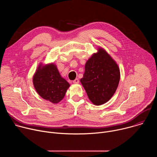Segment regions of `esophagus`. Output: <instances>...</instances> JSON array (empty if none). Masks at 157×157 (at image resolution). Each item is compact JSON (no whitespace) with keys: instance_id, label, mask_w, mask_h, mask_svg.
Listing matches in <instances>:
<instances>
[{"instance_id":"34e87169","label":"esophagus","mask_w":157,"mask_h":157,"mask_svg":"<svg viewBox=\"0 0 157 157\" xmlns=\"http://www.w3.org/2000/svg\"><path fill=\"white\" fill-rule=\"evenodd\" d=\"M73 82V83H75V84H78V83L79 82V79L76 78V79H75Z\"/></svg>"}]
</instances>
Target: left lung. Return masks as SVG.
Returning a JSON list of instances; mask_svg holds the SVG:
<instances>
[{"label": "left lung", "mask_w": 157, "mask_h": 157, "mask_svg": "<svg viewBox=\"0 0 157 157\" xmlns=\"http://www.w3.org/2000/svg\"><path fill=\"white\" fill-rule=\"evenodd\" d=\"M117 64L102 48L99 47L85 64V71L80 81L93 104L100 105L114 94L120 81Z\"/></svg>", "instance_id": "left-lung-1"}]
</instances>
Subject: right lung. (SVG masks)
Listing matches in <instances>:
<instances>
[{
	"label": "right lung",
	"instance_id": "obj_1",
	"mask_svg": "<svg viewBox=\"0 0 157 157\" xmlns=\"http://www.w3.org/2000/svg\"><path fill=\"white\" fill-rule=\"evenodd\" d=\"M33 84L37 93L53 104L60 102L70 86L61 77L57 66L53 63L39 64L33 76Z\"/></svg>",
	"mask_w": 157,
	"mask_h": 157
}]
</instances>
